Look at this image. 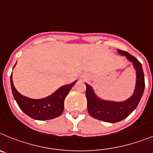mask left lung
I'll use <instances>...</instances> for the list:
<instances>
[{
	"instance_id": "obj_1",
	"label": "left lung",
	"mask_w": 153,
	"mask_h": 153,
	"mask_svg": "<svg viewBox=\"0 0 153 153\" xmlns=\"http://www.w3.org/2000/svg\"><path fill=\"white\" fill-rule=\"evenodd\" d=\"M118 53L125 56L127 59L133 63L136 70V85L132 96L123 102H114L102 100L97 97L93 88L85 83L87 87L86 98L88 101V110L93 118L102 122L115 123L122 121L128 116L137 106L145 88L144 74L142 65L136 57L126 51L118 50Z\"/></svg>"
}]
</instances>
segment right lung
<instances>
[{
	"label": "right lung",
	"mask_w": 153,
	"mask_h": 153,
	"mask_svg": "<svg viewBox=\"0 0 153 153\" xmlns=\"http://www.w3.org/2000/svg\"><path fill=\"white\" fill-rule=\"evenodd\" d=\"M15 64V65H16ZM14 65V66H15ZM77 81L70 85H63L50 96L39 100L31 99L23 96L17 91L10 75V85L13 95L22 112L31 118L36 120H49L59 116L64 109L65 97Z\"/></svg>",
	"instance_id": "1"
}]
</instances>
